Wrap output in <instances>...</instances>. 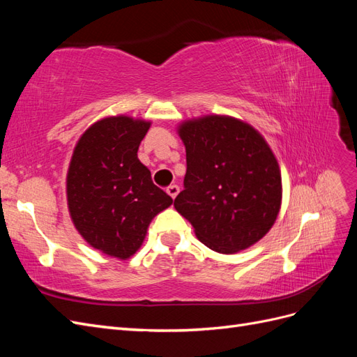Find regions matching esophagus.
<instances>
[{
	"mask_svg": "<svg viewBox=\"0 0 357 357\" xmlns=\"http://www.w3.org/2000/svg\"><path fill=\"white\" fill-rule=\"evenodd\" d=\"M178 192H180V188L177 185H171V186L167 188V193L172 199H174L178 195Z\"/></svg>",
	"mask_w": 357,
	"mask_h": 357,
	"instance_id": "34e87169",
	"label": "esophagus"
}]
</instances>
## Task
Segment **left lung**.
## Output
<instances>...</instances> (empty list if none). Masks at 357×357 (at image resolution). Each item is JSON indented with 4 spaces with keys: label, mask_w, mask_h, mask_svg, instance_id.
Masks as SVG:
<instances>
[{
    "label": "left lung",
    "mask_w": 357,
    "mask_h": 357,
    "mask_svg": "<svg viewBox=\"0 0 357 357\" xmlns=\"http://www.w3.org/2000/svg\"><path fill=\"white\" fill-rule=\"evenodd\" d=\"M178 135L188 168L176 210L214 252L232 255L257 243L282 205V174L264 137L229 116L183 122Z\"/></svg>",
    "instance_id": "left-lung-1"
}]
</instances>
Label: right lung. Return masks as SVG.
Here are the masks:
<instances>
[{"label":"right lung","instance_id":"add662e5","mask_svg":"<svg viewBox=\"0 0 357 357\" xmlns=\"http://www.w3.org/2000/svg\"><path fill=\"white\" fill-rule=\"evenodd\" d=\"M149 128L128 116L105 117L86 129L70 162L67 199L75 229L113 257H131L152 219L172 204L137 156Z\"/></svg>","mask_w":357,"mask_h":357}]
</instances>
